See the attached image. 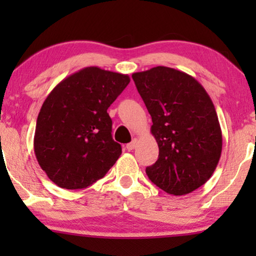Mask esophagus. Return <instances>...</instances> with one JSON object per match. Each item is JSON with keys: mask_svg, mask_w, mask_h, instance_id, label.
Masks as SVG:
<instances>
[{"mask_svg": "<svg viewBox=\"0 0 256 256\" xmlns=\"http://www.w3.org/2000/svg\"><path fill=\"white\" fill-rule=\"evenodd\" d=\"M136 144H138V141H136V140H132L130 143H128V144H127V150H129V152H130V150L135 149Z\"/></svg>", "mask_w": 256, "mask_h": 256, "instance_id": "1", "label": "esophagus"}]
</instances>
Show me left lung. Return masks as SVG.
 Listing matches in <instances>:
<instances>
[{
	"mask_svg": "<svg viewBox=\"0 0 256 256\" xmlns=\"http://www.w3.org/2000/svg\"><path fill=\"white\" fill-rule=\"evenodd\" d=\"M132 76L152 115L160 149L158 160L146 169L149 180L169 194H191L210 180L222 155L211 98L194 76L166 66Z\"/></svg>",
	"mask_w": 256,
	"mask_h": 256,
	"instance_id": "left-lung-1",
	"label": "left lung"
}]
</instances>
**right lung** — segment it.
I'll use <instances>...</instances> for the list:
<instances>
[{"label":"right lung","mask_w":256,"mask_h":256,"mask_svg":"<svg viewBox=\"0 0 256 256\" xmlns=\"http://www.w3.org/2000/svg\"><path fill=\"white\" fill-rule=\"evenodd\" d=\"M129 82L127 74L90 66L62 80L45 99L34 149L38 164L59 188L90 186L120 157L107 110Z\"/></svg>","instance_id":"1"}]
</instances>
